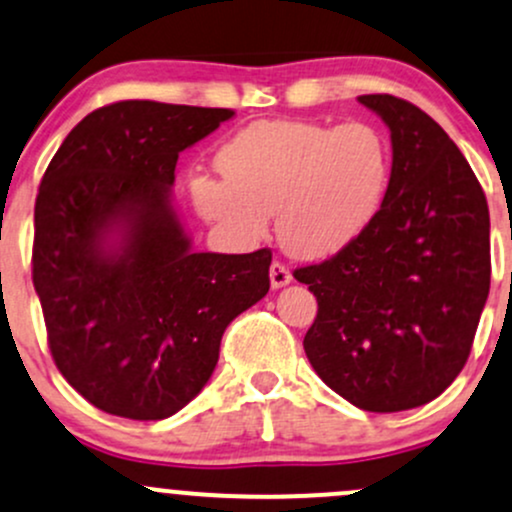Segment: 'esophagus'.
Returning a JSON list of instances; mask_svg holds the SVG:
<instances>
[{"label":"esophagus","instance_id":"esophagus-1","mask_svg":"<svg viewBox=\"0 0 512 512\" xmlns=\"http://www.w3.org/2000/svg\"><path fill=\"white\" fill-rule=\"evenodd\" d=\"M290 280H292V273L287 271L280 261H273L271 263V287L273 290H280V287H285Z\"/></svg>","mask_w":512,"mask_h":512}]
</instances>
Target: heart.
<instances>
[{
  "label": "heart",
  "instance_id": "1",
  "mask_svg": "<svg viewBox=\"0 0 512 512\" xmlns=\"http://www.w3.org/2000/svg\"><path fill=\"white\" fill-rule=\"evenodd\" d=\"M222 176L188 183L195 210L239 244H256L275 210L280 244L304 261L353 246L375 222L392 145L372 123L258 120L217 152Z\"/></svg>",
  "mask_w": 512,
  "mask_h": 512
}]
</instances>
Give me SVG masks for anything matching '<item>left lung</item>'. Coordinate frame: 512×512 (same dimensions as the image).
<instances>
[{"instance_id": "obj_1", "label": "left lung", "mask_w": 512, "mask_h": 512, "mask_svg": "<svg viewBox=\"0 0 512 512\" xmlns=\"http://www.w3.org/2000/svg\"><path fill=\"white\" fill-rule=\"evenodd\" d=\"M392 135V176L367 232L295 278L314 292L304 336L314 372L363 411L416 409L455 382L491 285L486 195L428 113L358 96Z\"/></svg>"}]
</instances>
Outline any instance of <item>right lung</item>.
Returning a JSON list of instances; mask_svg holds the SVG:
<instances>
[{"mask_svg":"<svg viewBox=\"0 0 512 512\" xmlns=\"http://www.w3.org/2000/svg\"><path fill=\"white\" fill-rule=\"evenodd\" d=\"M229 108L118 101L72 128L40 181L33 285L57 370L96 409L162 421L200 394L232 319L266 297L271 251H193L179 154Z\"/></svg>","mask_w":512,"mask_h":512,"instance_id":"right-lung-1","label":"right lung"}]
</instances>
